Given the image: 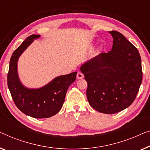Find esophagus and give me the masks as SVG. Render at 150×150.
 Instances as JSON below:
<instances>
[{
	"instance_id": "1",
	"label": "esophagus",
	"mask_w": 150,
	"mask_h": 150,
	"mask_svg": "<svg viewBox=\"0 0 150 150\" xmlns=\"http://www.w3.org/2000/svg\"><path fill=\"white\" fill-rule=\"evenodd\" d=\"M83 77H84L83 75L82 74L81 72H78L77 73V79H83Z\"/></svg>"
}]
</instances>
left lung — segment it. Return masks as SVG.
Wrapping results in <instances>:
<instances>
[{
    "label": "left lung",
    "instance_id": "1",
    "mask_svg": "<svg viewBox=\"0 0 150 150\" xmlns=\"http://www.w3.org/2000/svg\"><path fill=\"white\" fill-rule=\"evenodd\" d=\"M111 51L84 63L80 71L88 83L90 106L100 113L112 114L130 106L142 82L141 59L137 49L117 31Z\"/></svg>",
    "mask_w": 150,
    "mask_h": 150
}]
</instances>
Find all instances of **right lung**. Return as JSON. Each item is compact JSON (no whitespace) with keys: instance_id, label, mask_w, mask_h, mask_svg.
Masks as SVG:
<instances>
[{"instance_id":"1","label":"right lung","mask_w":150,"mask_h":150,"mask_svg":"<svg viewBox=\"0 0 150 150\" xmlns=\"http://www.w3.org/2000/svg\"><path fill=\"white\" fill-rule=\"evenodd\" d=\"M40 37L30 35L13 52L9 62L7 84L15 104L22 112L32 117L47 118L56 115L62 108L67 90L75 81L77 72L55 77L39 88H28L23 85L18 72V59L34 40Z\"/></svg>"}]
</instances>
